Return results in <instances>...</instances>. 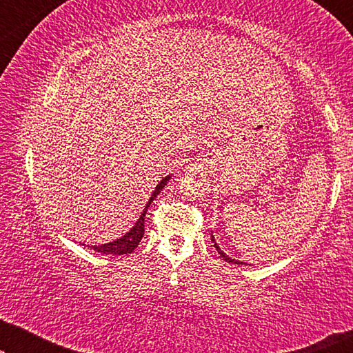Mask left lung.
<instances>
[{"instance_id":"obj_1","label":"left lung","mask_w":353,"mask_h":353,"mask_svg":"<svg viewBox=\"0 0 353 353\" xmlns=\"http://www.w3.org/2000/svg\"><path fill=\"white\" fill-rule=\"evenodd\" d=\"M210 238H212V243H214V248H215L216 250H219V254L221 255V257H223V259L226 260V262H233V263H238V265H243V263H244V262H238V260H234V259L228 257V255H226V254L223 252V250H221V249L219 248V244H216V241H215L214 236H210Z\"/></svg>"}]
</instances>
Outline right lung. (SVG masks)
I'll return each mask as SVG.
<instances>
[{
	"instance_id": "obj_1",
	"label": "right lung",
	"mask_w": 353,
	"mask_h": 353,
	"mask_svg": "<svg viewBox=\"0 0 353 353\" xmlns=\"http://www.w3.org/2000/svg\"><path fill=\"white\" fill-rule=\"evenodd\" d=\"M172 175H168L165 178H162L161 183L156 186V190L152 191L151 197H149L146 207H144V210L141 212V215H139V219L137 223L132 230L128 231V233H125L122 238L112 241V243H108V244H99V245H91L96 252H101V254H112V255H123V254H132L134 249L138 248V244L141 243V238L144 236V216H146V212L149 209V205H151V202L156 199L157 194H161V191L165 188L167 181L170 180Z\"/></svg>"
}]
</instances>
